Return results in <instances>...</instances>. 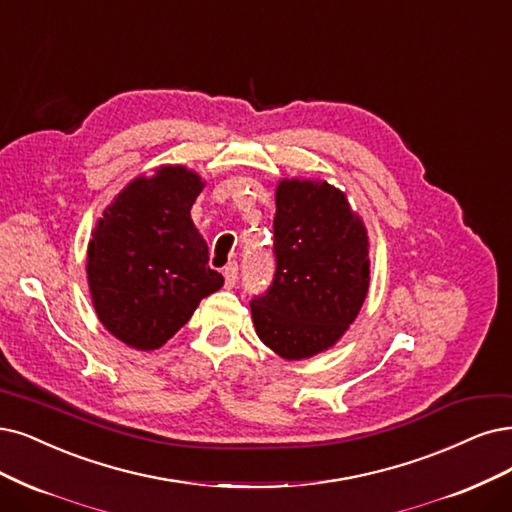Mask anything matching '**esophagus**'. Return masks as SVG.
Returning <instances> with one entry per match:
<instances>
[{
    "label": "esophagus",
    "instance_id": "1",
    "mask_svg": "<svg viewBox=\"0 0 512 512\" xmlns=\"http://www.w3.org/2000/svg\"><path fill=\"white\" fill-rule=\"evenodd\" d=\"M223 276H225V285L227 287H234L236 282H238V266H236V263H230V266H225Z\"/></svg>",
    "mask_w": 512,
    "mask_h": 512
}]
</instances>
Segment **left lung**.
Here are the masks:
<instances>
[{
  "label": "left lung",
  "instance_id": "8db88e82",
  "mask_svg": "<svg viewBox=\"0 0 512 512\" xmlns=\"http://www.w3.org/2000/svg\"><path fill=\"white\" fill-rule=\"evenodd\" d=\"M276 274L251 301L259 339L287 361L333 348L369 293V234L342 189L280 179L274 215Z\"/></svg>",
  "mask_w": 512,
  "mask_h": 512
}]
</instances>
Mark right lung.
<instances>
[{"label":"right lung","instance_id":"obj_1","mask_svg":"<svg viewBox=\"0 0 512 512\" xmlns=\"http://www.w3.org/2000/svg\"><path fill=\"white\" fill-rule=\"evenodd\" d=\"M204 185L196 170L162 164L126 183L94 225L86 255L92 306L130 348H162L223 287L189 215Z\"/></svg>","mask_w":512,"mask_h":512}]
</instances>
